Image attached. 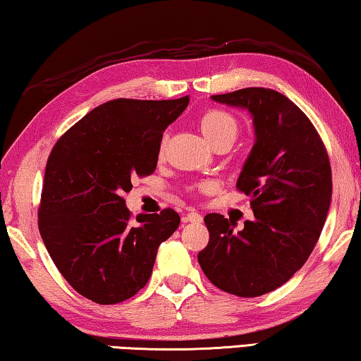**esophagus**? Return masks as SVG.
Returning a JSON list of instances; mask_svg holds the SVG:
<instances>
[{"label":"esophagus","instance_id":"1","mask_svg":"<svg viewBox=\"0 0 361 361\" xmlns=\"http://www.w3.org/2000/svg\"><path fill=\"white\" fill-rule=\"evenodd\" d=\"M186 219H188V221H191V223H202V215H200L199 212L191 210L186 215Z\"/></svg>","mask_w":361,"mask_h":361}]
</instances>
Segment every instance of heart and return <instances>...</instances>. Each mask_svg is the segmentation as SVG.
Masks as SVG:
<instances>
[{
    "label": "heart",
    "instance_id": "obj_1",
    "mask_svg": "<svg viewBox=\"0 0 361 361\" xmlns=\"http://www.w3.org/2000/svg\"><path fill=\"white\" fill-rule=\"evenodd\" d=\"M199 124L200 130H202L212 146H215L219 142L234 143V140L239 135V122L231 113L223 111V109H209V111H205Z\"/></svg>",
    "mask_w": 361,
    "mask_h": 361
}]
</instances>
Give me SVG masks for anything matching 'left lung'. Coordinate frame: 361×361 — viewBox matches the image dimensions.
Masks as SVG:
<instances>
[{"label":"left lung","instance_id":"obj_1","mask_svg":"<svg viewBox=\"0 0 361 361\" xmlns=\"http://www.w3.org/2000/svg\"><path fill=\"white\" fill-rule=\"evenodd\" d=\"M212 100L253 118L255 145L237 189L252 197L255 219L234 232L231 218L205 215L210 240L197 259L219 290L261 296L288 282L312 253L331 204V166L312 122L277 90L247 87Z\"/></svg>","mask_w":361,"mask_h":361}]
</instances>
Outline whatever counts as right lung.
<instances>
[{
	"instance_id": "1",
	"label": "right lung",
	"mask_w": 361,
	"mask_h": 361,
	"mask_svg": "<svg viewBox=\"0 0 361 361\" xmlns=\"http://www.w3.org/2000/svg\"><path fill=\"white\" fill-rule=\"evenodd\" d=\"M176 100L116 99L97 106L51 151L38 210L49 255L79 295L118 304L148 283L157 248L180 226L164 209L132 215L122 195L157 166L164 130L185 111Z\"/></svg>"
}]
</instances>
